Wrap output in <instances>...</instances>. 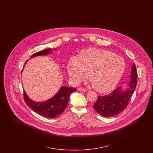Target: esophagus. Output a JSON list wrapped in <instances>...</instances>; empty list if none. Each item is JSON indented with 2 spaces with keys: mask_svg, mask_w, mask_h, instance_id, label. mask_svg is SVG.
<instances>
[{
  "mask_svg": "<svg viewBox=\"0 0 153 153\" xmlns=\"http://www.w3.org/2000/svg\"><path fill=\"white\" fill-rule=\"evenodd\" d=\"M77 90L79 91H81V92H87V90L86 89L83 88L82 87L78 88Z\"/></svg>",
  "mask_w": 153,
  "mask_h": 153,
  "instance_id": "34e87169",
  "label": "esophagus"
}]
</instances>
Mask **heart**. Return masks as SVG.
Masks as SVG:
<instances>
[{"label": "heart", "mask_w": 153, "mask_h": 153, "mask_svg": "<svg viewBox=\"0 0 153 153\" xmlns=\"http://www.w3.org/2000/svg\"><path fill=\"white\" fill-rule=\"evenodd\" d=\"M125 68L123 57L112 52L95 48L82 51L78 58H71L67 65L69 77L73 83L79 84L89 73L91 84L99 92H107L115 87Z\"/></svg>", "instance_id": "b5f03b06"}]
</instances>
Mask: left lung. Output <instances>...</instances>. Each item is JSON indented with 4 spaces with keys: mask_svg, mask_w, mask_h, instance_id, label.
Returning a JSON list of instances; mask_svg holds the SVG:
<instances>
[{
    "mask_svg": "<svg viewBox=\"0 0 153 153\" xmlns=\"http://www.w3.org/2000/svg\"><path fill=\"white\" fill-rule=\"evenodd\" d=\"M137 77L136 66L134 64L131 68V79L128 88L122 91V87L119 86L109 95L99 96L94 105L96 111L104 117H114L123 111L135 91Z\"/></svg>",
    "mask_w": 153,
    "mask_h": 153,
    "instance_id": "8db88e82",
    "label": "left lung"
}]
</instances>
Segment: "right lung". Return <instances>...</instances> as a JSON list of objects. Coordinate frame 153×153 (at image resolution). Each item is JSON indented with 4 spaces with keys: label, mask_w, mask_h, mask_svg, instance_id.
I'll use <instances>...</instances> for the list:
<instances>
[{
    "label": "right lung",
    "mask_w": 153,
    "mask_h": 153,
    "mask_svg": "<svg viewBox=\"0 0 153 153\" xmlns=\"http://www.w3.org/2000/svg\"><path fill=\"white\" fill-rule=\"evenodd\" d=\"M51 49H46L42 51L33 54L31 58L38 56H45L51 53ZM28 60L26 61V63ZM25 63V64H26ZM75 88L62 87L60 88L58 92L49 100L43 102H36L32 101L25 91L23 92V99L27 105L35 111L38 114L42 117L53 119L60 115L65 109L69 98L71 94L76 91Z\"/></svg>",
    "instance_id": "obj_1"
}]
</instances>
